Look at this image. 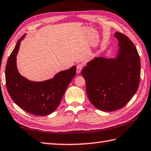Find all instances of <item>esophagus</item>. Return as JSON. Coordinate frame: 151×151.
Segmentation results:
<instances>
[{"label":"esophagus","mask_w":151,"mask_h":151,"mask_svg":"<svg viewBox=\"0 0 151 151\" xmlns=\"http://www.w3.org/2000/svg\"><path fill=\"white\" fill-rule=\"evenodd\" d=\"M82 68H83V65H82V64H81V63L78 64L77 65H76V73H77L78 74L81 73Z\"/></svg>","instance_id":"34e87169"}]
</instances>
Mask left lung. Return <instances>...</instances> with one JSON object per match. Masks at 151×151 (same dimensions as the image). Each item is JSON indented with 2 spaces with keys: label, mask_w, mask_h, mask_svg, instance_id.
Wrapping results in <instances>:
<instances>
[{
  "label": "left lung",
  "mask_w": 151,
  "mask_h": 151,
  "mask_svg": "<svg viewBox=\"0 0 151 151\" xmlns=\"http://www.w3.org/2000/svg\"><path fill=\"white\" fill-rule=\"evenodd\" d=\"M119 51L114 58L96 57L82 70L90 102L103 111L118 110L127 104L139 84L141 64L132 41L116 32Z\"/></svg>",
  "instance_id": "1"
}]
</instances>
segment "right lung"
I'll return each instance as SVG.
<instances>
[{"label": "right lung", "instance_id": "obj_1", "mask_svg": "<svg viewBox=\"0 0 151 151\" xmlns=\"http://www.w3.org/2000/svg\"><path fill=\"white\" fill-rule=\"evenodd\" d=\"M25 35L17 41L8 58L5 70L6 85L16 105L30 114L46 116L55 111L60 105L65 91L75 77L76 67L61 70L44 81H31L25 78L19 74L16 64V55Z\"/></svg>", "mask_w": 151, "mask_h": 151}]
</instances>
